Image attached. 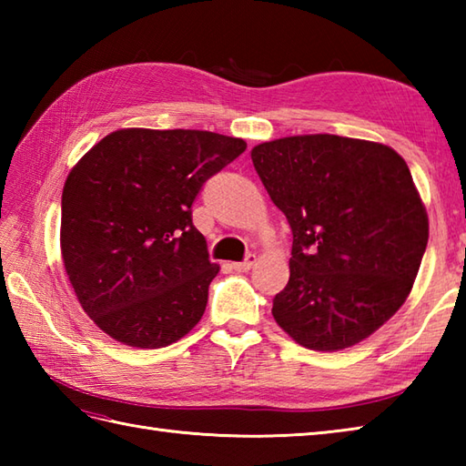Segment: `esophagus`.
<instances>
[{"mask_svg": "<svg viewBox=\"0 0 466 466\" xmlns=\"http://www.w3.org/2000/svg\"><path fill=\"white\" fill-rule=\"evenodd\" d=\"M254 264H256V256L254 254H246V258L242 262H234L232 268L236 272H248Z\"/></svg>", "mask_w": 466, "mask_h": 466, "instance_id": "obj_1", "label": "esophagus"}]
</instances>
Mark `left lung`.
Returning a JSON list of instances; mask_svg holds the SVG:
<instances>
[{
  "label": "left lung",
  "mask_w": 466,
  "mask_h": 466,
  "mask_svg": "<svg viewBox=\"0 0 466 466\" xmlns=\"http://www.w3.org/2000/svg\"><path fill=\"white\" fill-rule=\"evenodd\" d=\"M252 162L292 230L274 320L310 350L369 339L407 300L429 242L407 162L389 146L332 134L264 142Z\"/></svg>",
  "instance_id": "8db88e82"
}]
</instances>
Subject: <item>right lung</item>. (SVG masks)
<instances>
[{"label":"right lung","mask_w":466,"mask_h":466,"mask_svg":"<svg viewBox=\"0 0 466 466\" xmlns=\"http://www.w3.org/2000/svg\"><path fill=\"white\" fill-rule=\"evenodd\" d=\"M246 150L200 130H117L69 172L62 258L77 300L114 340L162 349L200 322L218 274L192 204Z\"/></svg>","instance_id":"obj_1"}]
</instances>
